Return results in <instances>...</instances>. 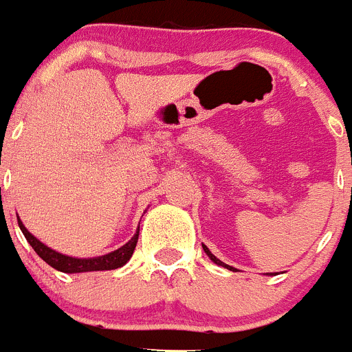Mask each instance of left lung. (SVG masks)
<instances>
[{
	"label": "left lung",
	"instance_id": "8db88e82",
	"mask_svg": "<svg viewBox=\"0 0 352 352\" xmlns=\"http://www.w3.org/2000/svg\"><path fill=\"white\" fill-rule=\"evenodd\" d=\"M202 248H204V252H206V254H208V257H209V258H211V261H212V262H214V264H218V265H223V267L230 269V271H236V269H235V267H232V265H226V264H225V262H221V261H219V258H216V257H214V255H212V254H211V252H209V248H208V247H206V245H202Z\"/></svg>",
	"mask_w": 352,
	"mask_h": 352
}]
</instances>
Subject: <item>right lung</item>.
I'll use <instances>...</instances> for the list:
<instances>
[{"label": "right lung", "mask_w": 352, "mask_h": 352, "mask_svg": "<svg viewBox=\"0 0 352 352\" xmlns=\"http://www.w3.org/2000/svg\"><path fill=\"white\" fill-rule=\"evenodd\" d=\"M19 226L22 230V233L27 239V242L32 245V248L35 250V254L42 258V261L47 262L51 267L58 269L61 272H67V274H74V272H90V271H110V269L122 267L127 261L133 255L134 248H136L138 236H140V228H138L136 235L129 240L126 245H122L117 250L110 252L107 255H102V257H94V258H74L67 257V255L59 254V252L52 250L47 245H44L41 240L35 239L30 232L23 226V223L19 218Z\"/></svg>", "instance_id": "1"}]
</instances>
